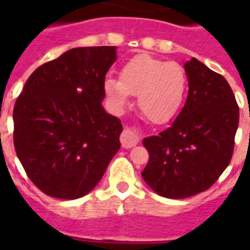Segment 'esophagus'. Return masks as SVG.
Segmentation results:
<instances>
[{"mask_svg":"<svg viewBox=\"0 0 250 250\" xmlns=\"http://www.w3.org/2000/svg\"><path fill=\"white\" fill-rule=\"evenodd\" d=\"M139 140H140V138H139L138 132H136L135 130L130 129V127H125L124 131L121 132L120 141L123 147H125V149L135 146L139 143Z\"/></svg>","mask_w":250,"mask_h":250,"instance_id":"34e87169","label":"esophagus"}]
</instances>
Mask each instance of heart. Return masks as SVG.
Returning a JSON list of instances; mask_svg holds the SVG:
<instances>
[{
    "mask_svg": "<svg viewBox=\"0 0 250 250\" xmlns=\"http://www.w3.org/2000/svg\"><path fill=\"white\" fill-rule=\"evenodd\" d=\"M188 89L185 70L173 61L138 55L124 63L120 79L107 77L104 90L116 109H123L131 95H138L141 114L155 124L174 119L182 109Z\"/></svg>",
    "mask_w": 250,
    "mask_h": 250,
    "instance_id": "1",
    "label": "heart"
}]
</instances>
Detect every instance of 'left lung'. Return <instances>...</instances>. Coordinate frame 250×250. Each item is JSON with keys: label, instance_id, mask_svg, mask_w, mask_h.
<instances>
[{"label": "left lung", "instance_id": "left-lung-1", "mask_svg": "<svg viewBox=\"0 0 250 250\" xmlns=\"http://www.w3.org/2000/svg\"><path fill=\"white\" fill-rule=\"evenodd\" d=\"M189 92L171 125L143 144L149 161L146 184L159 195L183 199L205 191L219 179L233 156L239 106L218 72L196 59L184 65Z\"/></svg>", "mask_w": 250, "mask_h": 250}]
</instances>
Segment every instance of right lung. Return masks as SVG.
Returning a JSON list of instances; mask_svg holds the SVG:
<instances>
[{
    "instance_id": "add662e5",
    "label": "right lung",
    "mask_w": 250,
    "mask_h": 250,
    "mask_svg": "<svg viewBox=\"0 0 250 250\" xmlns=\"http://www.w3.org/2000/svg\"><path fill=\"white\" fill-rule=\"evenodd\" d=\"M115 46L76 47L37 67L13 107V144L46 195L77 199L103 178L120 149L123 125L104 110Z\"/></svg>"
}]
</instances>
